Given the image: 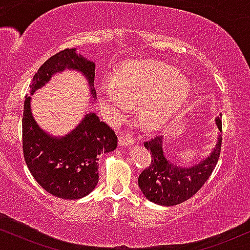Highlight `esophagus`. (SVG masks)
<instances>
[{"mask_svg":"<svg viewBox=\"0 0 250 250\" xmlns=\"http://www.w3.org/2000/svg\"><path fill=\"white\" fill-rule=\"evenodd\" d=\"M119 143L121 147H128V146L134 145L135 139L133 137V135H130L129 133H121L119 137Z\"/></svg>","mask_w":250,"mask_h":250,"instance_id":"34e87169","label":"esophagus"}]
</instances>
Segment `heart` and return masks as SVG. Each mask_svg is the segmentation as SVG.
I'll use <instances>...</instances> for the list:
<instances>
[{"mask_svg":"<svg viewBox=\"0 0 250 250\" xmlns=\"http://www.w3.org/2000/svg\"><path fill=\"white\" fill-rule=\"evenodd\" d=\"M190 83L165 63L135 61L117 70L113 83L99 87V101L110 120L140 104L142 121L157 128L170 119L190 94Z\"/></svg>","mask_w":250,"mask_h":250,"instance_id":"1","label":"heart"}]
</instances>
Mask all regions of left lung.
<instances>
[{
	"instance_id": "1",
	"label": "left lung",
	"mask_w": 250,
	"mask_h": 250,
	"mask_svg": "<svg viewBox=\"0 0 250 250\" xmlns=\"http://www.w3.org/2000/svg\"><path fill=\"white\" fill-rule=\"evenodd\" d=\"M222 115L215 119L222 131ZM163 136L145 142L151 154V163L140 174L139 187L146 199L160 206H176L194 196L213 173L220 157L222 139L219 136L213 151L205 160L191 167H180L167 159L162 149Z\"/></svg>"
}]
</instances>
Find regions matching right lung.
<instances>
[{"label":"right lung","mask_w":250,"mask_h":250,"mask_svg":"<svg viewBox=\"0 0 250 250\" xmlns=\"http://www.w3.org/2000/svg\"><path fill=\"white\" fill-rule=\"evenodd\" d=\"M65 69L79 71L88 80L95 100V63L76 54L75 48L60 51L43 63L33 77L30 95L49 82L54 74ZM30 100V96H25L22 143L31 175L44 190L60 199L87 196L99 182V156L117 147L115 133L107 123L100 121L95 113H88L70 133L61 137L51 136L33 117Z\"/></svg>","instance_id":"right-lung-1"}]
</instances>
